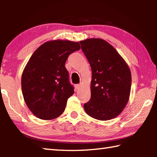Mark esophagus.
<instances>
[{
	"label": "esophagus",
	"instance_id": "esophagus-1",
	"mask_svg": "<svg viewBox=\"0 0 157 157\" xmlns=\"http://www.w3.org/2000/svg\"><path fill=\"white\" fill-rule=\"evenodd\" d=\"M80 86H81L80 84H75V89H76L77 90H78V89H79V87H80Z\"/></svg>",
	"mask_w": 157,
	"mask_h": 157
}]
</instances>
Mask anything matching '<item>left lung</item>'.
<instances>
[{
  "label": "left lung",
  "instance_id": "8db88e82",
  "mask_svg": "<svg viewBox=\"0 0 157 157\" xmlns=\"http://www.w3.org/2000/svg\"><path fill=\"white\" fill-rule=\"evenodd\" d=\"M92 71L91 99L86 113L100 121L118 116L127 104L131 91V71L116 50L101 39L79 41Z\"/></svg>",
  "mask_w": 157,
  "mask_h": 157
}]
</instances>
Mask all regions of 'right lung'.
<instances>
[{"mask_svg": "<svg viewBox=\"0 0 157 157\" xmlns=\"http://www.w3.org/2000/svg\"><path fill=\"white\" fill-rule=\"evenodd\" d=\"M79 49V42L50 41L30 58L21 77V89L26 105L37 118L52 120L64 111L74 94L65 63L71 53Z\"/></svg>", "mask_w": 157, "mask_h": 157, "instance_id": "right-lung-1", "label": "right lung"}]
</instances>
